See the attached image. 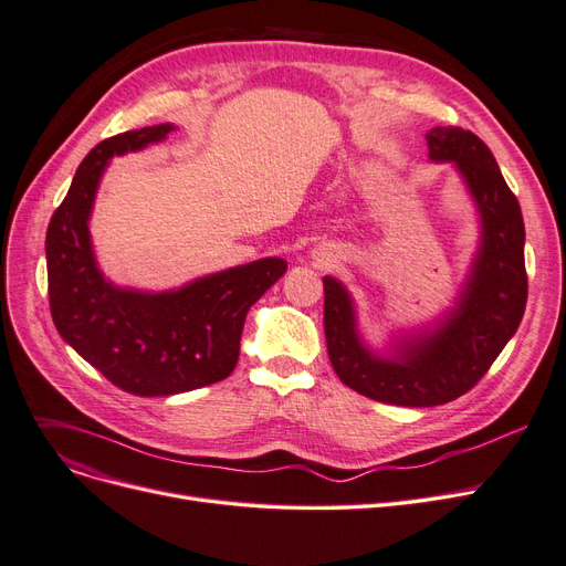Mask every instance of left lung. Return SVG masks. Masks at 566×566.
<instances>
[{"label":"left lung","mask_w":566,"mask_h":566,"mask_svg":"<svg viewBox=\"0 0 566 566\" xmlns=\"http://www.w3.org/2000/svg\"><path fill=\"white\" fill-rule=\"evenodd\" d=\"M430 161L455 166L479 212L481 238L455 305L432 328L392 337L379 354L358 333L349 291L324 277V331L335 375L360 396L398 407L447 405L488 373L527 303L525 224L488 145L460 127L426 134Z\"/></svg>","instance_id":"left-lung-1"}]
</instances>
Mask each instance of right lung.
<instances>
[{
    "label": "right lung",
    "instance_id": "right-lung-1",
    "mask_svg": "<svg viewBox=\"0 0 566 566\" xmlns=\"http://www.w3.org/2000/svg\"><path fill=\"white\" fill-rule=\"evenodd\" d=\"M174 129L166 122L96 145L45 233L48 296L57 333L111 384L143 398L227 379L238 363L244 316L286 273L284 259L268 256L157 293L104 277L90 238L104 170L113 157L138 153Z\"/></svg>",
    "mask_w": 566,
    "mask_h": 566
}]
</instances>
